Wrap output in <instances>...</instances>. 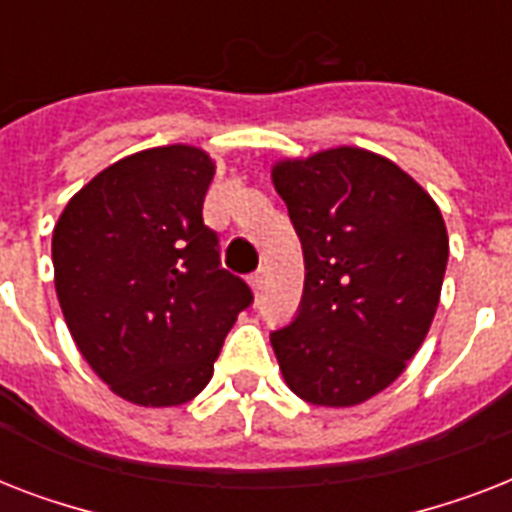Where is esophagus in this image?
<instances>
[{
    "mask_svg": "<svg viewBox=\"0 0 512 512\" xmlns=\"http://www.w3.org/2000/svg\"><path fill=\"white\" fill-rule=\"evenodd\" d=\"M263 284H265V271H255L252 276H249V287H252V292H255V295H260Z\"/></svg>",
    "mask_w": 512,
    "mask_h": 512,
    "instance_id": "1",
    "label": "esophagus"
}]
</instances>
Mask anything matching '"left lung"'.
Segmentation results:
<instances>
[{
  "instance_id": "1",
  "label": "left lung",
  "mask_w": 512,
  "mask_h": 512,
  "mask_svg": "<svg viewBox=\"0 0 512 512\" xmlns=\"http://www.w3.org/2000/svg\"><path fill=\"white\" fill-rule=\"evenodd\" d=\"M271 177L305 255L300 313L271 335L284 382L308 404H364L433 324L449 260L441 209L396 162L356 146L279 159Z\"/></svg>"
}]
</instances>
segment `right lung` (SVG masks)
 Instances as JSON below:
<instances>
[{
  "label": "right lung",
  "instance_id": "obj_1",
  "mask_svg": "<svg viewBox=\"0 0 512 512\" xmlns=\"http://www.w3.org/2000/svg\"><path fill=\"white\" fill-rule=\"evenodd\" d=\"M215 162L196 146L124 156L76 191L52 231L60 311L116 396L180 406L207 388L252 292L220 268L201 217Z\"/></svg>",
  "mask_w": 512,
  "mask_h": 512
}]
</instances>
